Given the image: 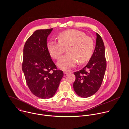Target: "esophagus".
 <instances>
[{
  "label": "esophagus",
  "mask_w": 129,
  "mask_h": 129,
  "mask_svg": "<svg viewBox=\"0 0 129 129\" xmlns=\"http://www.w3.org/2000/svg\"><path fill=\"white\" fill-rule=\"evenodd\" d=\"M68 74H69V72H64V73H63V76H66Z\"/></svg>",
  "instance_id": "1"
}]
</instances>
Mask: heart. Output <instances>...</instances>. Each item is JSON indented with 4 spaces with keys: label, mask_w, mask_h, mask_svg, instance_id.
Returning <instances> with one entry per match:
<instances>
[{
    "label": "heart",
    "mask_w": 129,
    "mask_h": 129,
    "mask_svg": "<svg viewBox=\"0 0 129 129\" xmlns=\"http://www.w3.org/2000/svg\"><path fill=\"white\" fill-rule=\"evenodd\" d=\"M58 42L49 41L47 44L48 51L50 55L58 59L64 52L67 54L60 57L57 66L62 70H68L74 68L77 62H84L91 57L94 47L92 39L80 31L69 30L59 33Z\"/></svg>",
    "instance_id": "obj_1"
}]
</instances>
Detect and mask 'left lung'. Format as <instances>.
Segmentation results:
<instances>
[{"instance_id":"left-lung-1","label":"left lung","mask_w":129,"mask_h":129,"mask_svg":"<svg viewBox=\"0 0 129 129\" xmlns=\"http://www.w3.org/2000/svg\"><path fill=\"white\" fill-rule=\"evenodd\" d=\"M96 35L94 52L88 63L79 72L74 73V90L80 97L87 98L94 94L100 87L106 69L105 47L101 36Z\"/></svg>"}]
</instances>
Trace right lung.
Wrapping results in <instances>:
<instances>
[{
  "label": "right lung",
  "mask_w": 129,
  "mask_h": 129,
  "mask_svg": "<svg viewBox=\"0 0 129 129\" xmlns=\"http://www.w3.org/2000/svg\"><path fill=\"white\" fill-rule=\"evenodd\" d=\"M53 28L38 30L28 38L23 49L22 71L31 92L39 98L52 97L63 76L57 70L47 49V38Z\"/></svg>",
  "instance_id": "obj_1"
}]
</instances>
